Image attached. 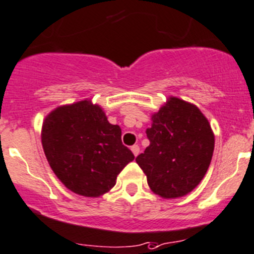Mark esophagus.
<instances>
[{
	"mask_svg": "<svg viewBox=\"0 0 254 254\" xmlns=\"http://www.w3.org/2000/svg\"><path fill=\"white\" fill-rule=\"evenodd\" d=\"M131 151H132V154L135 155V156H137V155H139V152H140V147L137 146V145H132Z\"/></svg>",
	"mask_w": 254,
	"mask_h": 254,
	"instance_id": "obj_1",
	"label": "esophagus"
}]
</instances>
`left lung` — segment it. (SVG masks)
Instances as JSON below:
<instances>
[{
  "label": "left lung",
  "mask_w": 254,
  "mask_h": 254,
  "mask_svg": "<svg viewBox=\"0 0 254 254\" xmlns=\"http://www.w3.org/2000/svg\"><path fill=\"white\" fill-rule=\"evenodd\" d=\"M146 130L150 145L136 162L155 195L186 196L202 181L211 164L215 135L207 118L195 104L176 97L151 114Z\"/></svg>",
  "instance_id": "1"
}]
</instances>
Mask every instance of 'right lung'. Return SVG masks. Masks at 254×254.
<instances>
[{
	"instance_id": "add662e5",
	"label": "right lung",
	"mask_w": 254,
	"mask_h": 254,
	"mask_svg": "<svg viewBox=\"0 0 254 254\" xmlns=\"http://www.w3.org/2000/svg\"><path fill=\"white\" fill-rule=\"evenodd\" d=\"M41 139L59 181L84 197L109 192L118 175L135 159L123 145L119 125L110 124L103 108L90 99L52 110L43 120Z\"/></svg>"
}]
</instances>
